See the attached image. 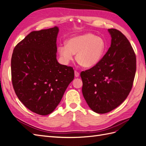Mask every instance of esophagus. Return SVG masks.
<instances>
[{
  "label": "esophagus",
  "instance_id": "obj_1",
  "mask_svg": "<svg viewBox=\"0 0 146 146\" xmlns=\"http://www.w3.org/2000/svg\"><path fill=\"white\" fill-rule=\"evenodd\" d=\"M74 74H75V76L76 77H78L79 76V75H80V73H79L78 71H77V70H75Z\"/></svg>",
  "mask_w": 146,
  "mask_h": 146
}]
</instances>
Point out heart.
Listing matches in <instances>:
<instances>
[{
	"label": "heart",
	"mask_w": 146,
	"mask_h": 146,
	"mask_svg": "<svg viewBox=\"0 0 146 146\" xmlns=\"http://www.w3.org/2000/svg\"><path fill=\"white\" fill-rule=\"evenodd\" d=\"M105 49V44L102 38L92 33H86L68 39L66 45L59 46L58 52L66 63L71 61L74 54L77 53L78 63L83 67L91 68L100 61Z\"/></svg>",
	"instance_id": "heart-1"
}]
</instances>
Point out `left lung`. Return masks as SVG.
Instances as JSON below:
<instances>
[{"label": "left lung", "instance_id": "obj_1", "mask_svg": "<svg viewBox=\"0 0 146 146\" xmlns=\"http://www.w3.org/2000/svg\"><path fill=\"white\" fill-rule=\"evenodd\" d=\"M111 46L99 62L82 71V93L86 103L99 114L121 105L133 86L136 69V55L126 36L115 29H108Z\"/></svg>", "mask_w": 146, "mask_h": 146}]
</instances>
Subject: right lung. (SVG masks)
Here are the masks:
<instances>
[{
	"instance_id": "right-lung-1",
	"label": "right lung",
	"mask_w": 146,
	"mask_h": 146,
	"mask_svg": "<svg viewBox=\"0 0 146 146\" xmlns=\"http://www.w3.org/2000/svg\"><path fill=\"white\" fill-rule=\"evenodd\" d=\"M58 28L33 31L15 46L11 56V80L19 100L39 115L51 113L74 78L71 66L56 60Z\"/></svg>"
}]
</instances>
